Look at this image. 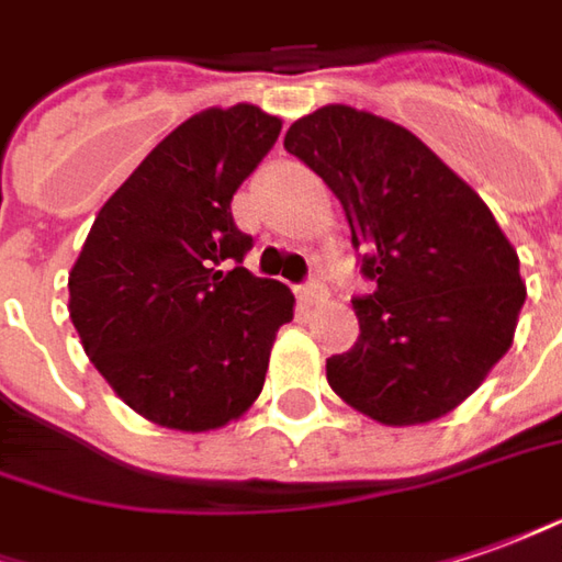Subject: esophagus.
<instances>
[{
  "mask_svg": "<svg viewBox=\"0 0 562 562\" xmlns=\"http://www.w3.org/2000/svg\"><path fill=\"white\" fill-rule=\"evenodd\" d=\"M297 297H301L304 304H323V301L329 297V289H326V282L319 280V277H311V280L301 285Z\"/></svg>",
  "mask_w": 562,
  "mask_h": 562,
  "instance_id": "esophagus-1",
  "label": "esophagus"
}]
</instances>
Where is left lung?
<instances>
[{
	"mask_svg": "<svg viewBox=\"0 0 562 562\" xmlns=\"http://www.w3.org/2000/svg\"><path fill=\"white\" fill-rule=\"evenodd\" d=\"M282 147L345 205L369 295L360 338L326 360L331 391L381 425H425L507 353L526 301L520 258L490 205L396 122L331 104Z\"/></svg>",
	"mask_w": 562,
	"mask_h": 562,
	"instance_id": "obj_1",
	"label": "left lung"
}]
</instances>
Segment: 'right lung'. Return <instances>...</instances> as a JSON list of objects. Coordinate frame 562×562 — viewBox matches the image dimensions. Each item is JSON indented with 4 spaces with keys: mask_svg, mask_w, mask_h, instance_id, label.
Returning a JSON list of instances; mask_svg holds the SVG:
<instances>
[{
    "mask_svg": "<svg viewBox=\"0 0 562 562\" xmlns=\"http://www.w3.org/2000/svg\"><path fill=\"white\" fill-rule=\"evenodd\" d=\"M282 122L251 104L202 110L104 202L70 270V319L94 369L144 418L215 430L265 387L295 295L251 277L236 187Z\"/></svg>",
    "mask_w": 562,
    "mask_h": 562,
    "instance_id": "right-lung-1",
    "label": "right lung"
}]
</instances>
